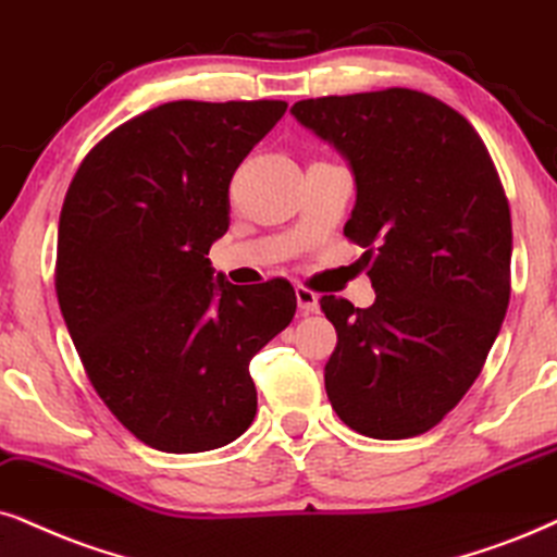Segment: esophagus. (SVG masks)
<instances>
[{
    "label": "esophagus",
    "instance_id": "obj_1",
    "mask_svg": "<svg viewBox=\"0 0 557 557\" xmlns=\"http://www.w3.org/2000/svg\"><path fill=\"white\" fill-rule=\"evenodd\" d=\"M295 298H298L300 313H319V295L308 287H295Z\"/></svg>",
    "mask_w": 557,
    "mask_h": 557
}]
</instances>
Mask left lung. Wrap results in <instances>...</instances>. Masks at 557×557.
I'll return each instance as SVG.
<instances>
[{"label":"left lung","instance_id":"left-lung-1","mask_svg":"<svg viewBox=\"0 0 557 557\" xmlns=\"http://www.w3.org/2000/svg\"><path fill=\"white\" fill-rule=\"evenodd\" d=\"M295 121L347 159L370 308L323 295L334 323L326 393L372 440L424 434L460 404L509 308L511 215L473 125L417 89L295 102Z\"/></svg>","mask_w":557,"mask_h":557}]
</instances>
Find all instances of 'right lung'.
<instances>
[{
  "mask_svg": "<svg viewBox=\"0 0 557 557\" xmlns=\"http://www.w3.org/2000/svg\"><path fill=\"white\" fill-rule=\"evenodd\" d=\"M287 102L159 104L76 169L55 293L97 396L144 445L206 453L255 421L249 362L295 315L287 280L231 285L208 251L228 231L238 164Z\"/></svg>",
  "mask_w": 557,
  "mask_h": 557,
  "instance_id": "right-lung-1",
  "label": "right lung"
}]
</instances>
